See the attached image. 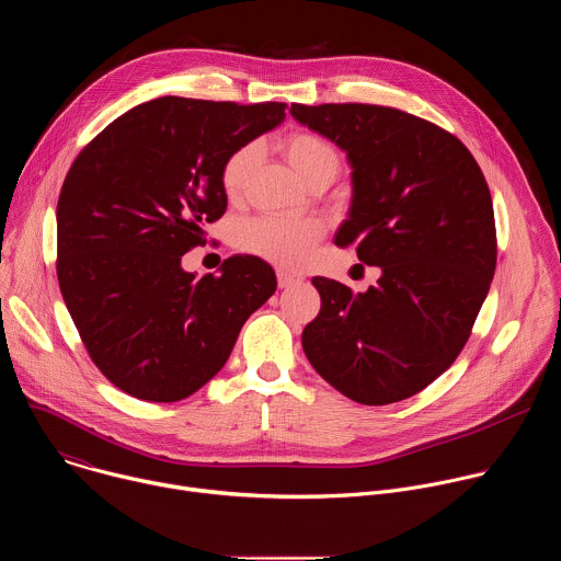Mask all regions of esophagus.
Listing matches in <instances>:
<instances>
[{"label": "esophagus", "instance_id": "1", "mask_svg": "<svg viewBox=\"0 0 561 561\" xmlns=\"http://www.w3.org/2000/svg\"><path fill=\"white\" fill-rule=\"evenodd\" d=\"M297 282H301V275L290 273V271H284V268L277 271V284H279V288H288V286H293V284H297Z\"/></svg>", "mask_w": 561, "mask_h": 561}]
</instances>
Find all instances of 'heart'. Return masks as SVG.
<instances>
[{"instance_id": "b5f03b06", "label": "heart", "mask_w": 561, "mask_h": 561, "mask_svg": "<svg viewBox=\"0 0 561 561\" xmlns=\"http://www.w3.org/2000/svg\"><path fill=\"white\" fill-rule=\"evenodd\" d=\"M284 154L293 169L312 182L322 173L340 171V152L322 135L308 130H293L282 141ZM257 146L244 144L234 148L221 164L219 186L226 197L242 193L247 178L255 164ZM324 234V221L317 217H286L260 215L239 221L232 230V242L239 251L257 255L277 266H299L306 262L312 244Z\"/></svg>"}]
</instances>
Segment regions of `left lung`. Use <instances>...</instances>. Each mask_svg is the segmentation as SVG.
<instances>
[{"instance_id":"obj_1","label":"left lung","mask_w":561,"mask_h":561,"mask_svg":"<svg viewBox=\"0 0 561 561\" xmlns=\"http://www.w3.org/2000/svg\"><path fill=\"white\" fill-rule=\"evenodd\" d=\"M293 117L346 150L353 204L335 244L381 277L366 293L312 277L322 308L301 346L333 388L386 407L435 381L466 346L497 264L486 178L433 122L375 104H290Z\"/></svg>"}]
</instances>
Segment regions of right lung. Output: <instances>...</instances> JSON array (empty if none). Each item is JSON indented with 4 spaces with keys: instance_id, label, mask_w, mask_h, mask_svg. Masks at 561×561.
I'll list each match as a JSON object with an SVG mask.
<instances>
[{
    "instance_id": "obj_1",
    "label": "right lung",
    "mask_w": 561,
    "mask_h": 561,
    "mask_svg": "<svg viewBox=\"0 0 561 561\" xmlns=\"http://www.w3.org/2000/svg\"><path fill=\"white\" fill-rule=\"evenodd\" d=\"M284 108L157 98L75 157L57 202V279L93 364L119 390L144 402L193 394L275 293V271L255 255L202 279L182 257L226 210L224 159L275 128Z\"/></svg>"
}]
</instances>
